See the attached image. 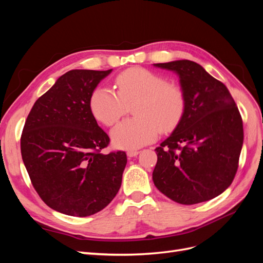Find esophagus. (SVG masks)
<instances>
[{
  "instance_id": "obj_1",
  "label": "esophagus",
  "mask_w": 263,
  "mask_h": 263,
  "mask_svg": "<svg viewBox=\"0 0 263 263\" xmlns=\"http://www.w3.org/2000/svg\"><path fill=\"white\" fill-rule=\"evenodd\" d=\"M138 154H139L138 150H129V151H127V156H128L129 158L136 157Z\"/></svg>"
}]
</instances>
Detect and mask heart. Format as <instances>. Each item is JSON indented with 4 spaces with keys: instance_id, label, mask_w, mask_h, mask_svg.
Returning <instances> with one entry per match:
<instances>
[{
    "instance_id": "obj_1",
    "label": "heart",
    "mask_w": 263,
    "mask_h": 263,
    "mask_svg": "<svg viewBox=\"0 0 263 263\" xmlns=\"http://www.w3.org/2000/svg\"><path fill=\"white\" fill-rule=\"evenodd\" d=\"M117 93L99 86L91 95L94 117L113 126L132 107L134 117L125 119L112 130L115 147L133 150L150 144L159 130H172L184 114L186 100L181 86L144 68L126 70L116 78Z\"/></svg>"
}]
</instances>
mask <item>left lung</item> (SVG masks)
<instances>
[{"instance_id": "8db88e82", "label": "left lung", "mask_w": 263, "mask_h": 263, "mask_svg": "<svg viewBox=\"0 0 263 263\" xmlns=\"http://www.w3.org/2000/svg\"><path fill=\"white\" fill-rule=\"evenodd\" d=\"M154 66L179 76L186 100L181 121L155 149V185L180 204L212 200L236 176L243 142L239 110L226 85L198 63L177 60Z\"/></svg>"}]
</instances>
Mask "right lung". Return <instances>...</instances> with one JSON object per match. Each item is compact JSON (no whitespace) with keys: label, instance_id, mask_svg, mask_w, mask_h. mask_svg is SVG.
Returning a JSON list of instances; mask_svg holds the SVG:
<instances>
[{"label":"right lung","instance_id":"1","mask_svg":"<svg viewBox=\"0 0 263 263\" xmlns=\"http://www.w3.org/2000/svg\"><path fill=\"white\" fill-rule=\"evenodd\" d=\"M110 72L68 71L35 102L24 125L21 153L33 186L50 209L70 216L102 211L122 184L127 156L101 153L109 137L90 107Z\"/></svg>","mask_w":263,"mask_h":263}]
</instances>
